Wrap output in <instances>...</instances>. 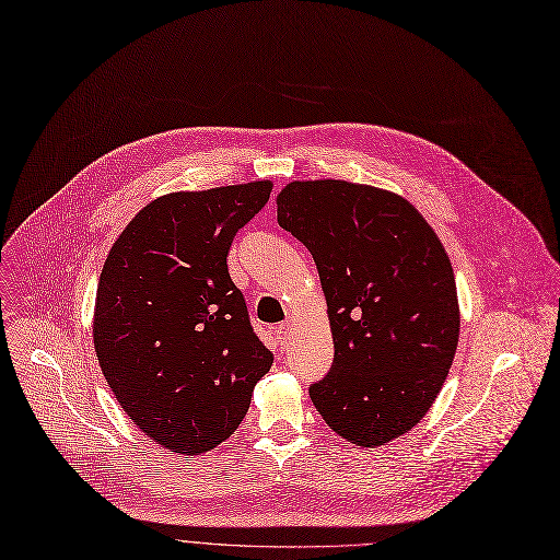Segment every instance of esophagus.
I'll return each mask as SVG.
<instances>
[{"mask_svg": "<svg viewBox=\"0 0 560 560\" xmlns=\"http://www.w3.org/2000/svg\"><path fill=\"white\" fill-rule=\"evenodd\" d=\"M291 329H293L291 323H284V325H280V327L276 329V338H278V342L282 346V350L289 348V342H291Z\"/></svg>", "mask_w": 560, "mask_h": 560, "instance_id": "esophagus-1", "label": "esophagus"}]
</instances>
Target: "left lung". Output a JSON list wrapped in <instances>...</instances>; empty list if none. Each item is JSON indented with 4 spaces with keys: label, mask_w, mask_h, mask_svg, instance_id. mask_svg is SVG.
Masks as SVG:
<instances>
[{
    "label": "left lung",
    "mask_w": 560,
    "mask_h": 560,
    "mask_svg": "<svg viewBox=\"0 0 560 560\" xmlns=\"http://www.w3.org/2000/svg\"><path fill=\"white\" fill-rule=\"evenodd\" d=\"M276 203L327 300L334 363L310 397L342 440L385 446L423 419L453 365L459 305L446 248L408 199L383 188L291 182Z\"/></svg>",
    "instance_id": "1"
}]
</instances>
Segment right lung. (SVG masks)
I'll list each match as a JSON object with an SVG mask.
<instances>
[{
  "mask_svg": "<svg viewBox=\"0 0 560 560\" xmlns=\"http://www.w3.org/2000/svg\"><path fill=\"white\" fill-rule=\"evenodd\" d=\"M271 190L265 179L163 195L107 253L94 350L125 415L172 453L229 440L271 370L226 265L235 233Z\"/></svg>",
  "mask_w": 560,
  "mask_h": 560,
  "instance_id": "obj_1",
  "label": "right lung"
}]
</instances>
